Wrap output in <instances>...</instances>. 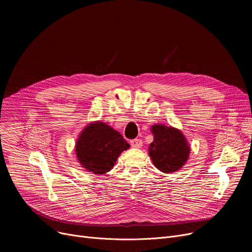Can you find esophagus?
Listing matches in <instances>:
<instances>
[{
    "instance_id": "esophagus-1",
    "label": "esophagus",
    "mask_w": 252,
    "mask_h": 252,
    "mask_svg": "<svg viewBox=\"0 0 252 252\" xmlns=\"http://www.w3.org/2000/svg\"><path fill=\"white\" fill-rule=\"evenodd\" d=\"M130 146L134 148H141L143 146V142L141 139H134L130 141Z\"/></svg>"
}]
</instances>
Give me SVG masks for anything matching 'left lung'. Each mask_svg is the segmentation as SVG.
<instances>
[{"label": "left lung", "mask_w": 252, "mask_h": 252, "mask_svg": "<svg viewBox=\"0 0 252 252\" xmlns=\"http://www.w3.org/2000/svg\"><path fill=\"white\" fill-rule=\"evenodd\" d=\"M151 131L154 140L149 145V155L155 167L165 174L179 170L190 154V146L182 131L164 125L152 126Z\"/></svg>", "instance_id": "8db88e82"}]
</instances>
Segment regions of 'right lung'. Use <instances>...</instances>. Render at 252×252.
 I'll list each match as a JSON object with an SVG mask.
<instances>
[{"label":"right lung","instance_id":"add662e5","mask_svg":"<svg viewBox=\"0 0 252 252\" xmlns=\"http://www.w3.org/2000/svg\"><path fill=\"white\" fill-rule=\"evenodd\" d=\"M129 147L117 130L101 122L88 125L79 135L75 154L89 173L104 175L110 171L121 153Z\"/></svg>","mask_w":252,"mask_h":252}]
</instances>
